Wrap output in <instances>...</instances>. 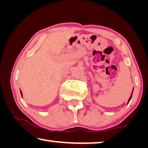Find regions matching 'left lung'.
Here are the masks:
<instances>
[{
    "label": "left lung",
    "mask_w": 148,
    "mask_h": 148,
    "mask_svg": "<svg viewBox=\"0 0 148 148\" xmlns=\"http://www.w3.org/2000/svg\"><path fill=\"white\" fill-rule=\"evenodd\" d=\"M133 91H134V88H133V90H132V93H131V95H130V98H129L128 100L127 104H128V103L130 102V99H131V98H132V93H133Z\"/></svg>",
    "instance_id": "left-lung-1"
}]
</instances>
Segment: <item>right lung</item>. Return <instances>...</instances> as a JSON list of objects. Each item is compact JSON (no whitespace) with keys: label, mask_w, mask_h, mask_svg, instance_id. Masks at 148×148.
Wrapping results in <instances>:
<instances>
[{"label":"right lung","mask_w":148,"mask_h":148,"mask_svg":"<svg viewBox=\"0 0 148 148\" xmlns=\"http://www.w3.org/2000/svg\"><path fill=\"white\" fill-rule=\"evenodd\" d=\"M20 93H21V95H22V98H23V95H22V91L20 90Z\"/></svg>","instance_id":"right-lung-1"}]
</instances>
